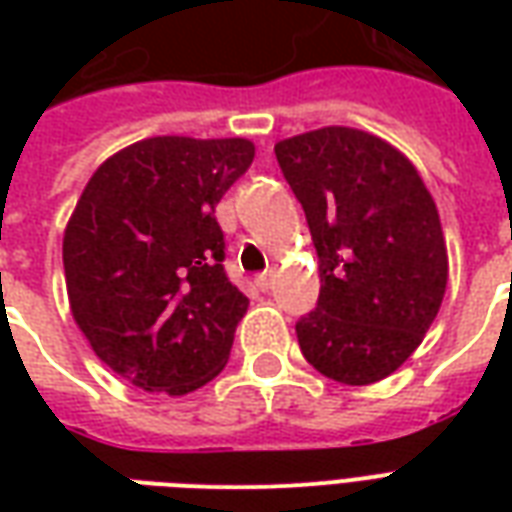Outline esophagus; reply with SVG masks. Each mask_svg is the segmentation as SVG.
<instances>
[{
    "mask_svg": "<svg viewBox=\"0 0 512 512\" xmlns=\"http://www.w3.org/2000/svg\"><path fill=\"white\" fill-rule=\"evenodd\" d=\"M255 285H257V290H263V293H266V290H271V285H274V279H271V274H268V271H263V274H257L255 277Z\"/></svg>",
    "mask_w": 512,
    "mask_h": 512,
    "instance_id": "1",
    "label": "esophagus"
}]
</instances>
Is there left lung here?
Masks as SVG:
<instances>
[{
  "mask_svg": "<svg viewBox=\"0 0 512 512\" xmlns=\"http://www.w3.org/2000/svg\"><path fill=\"white\" fill-rule=\"evenodd\" d=\"M279 169L310 224L321 293L296 323L304 359L340 384H376L417 351L447 288L436 202L384 139L329 126L282 139Z\"/></svg>",
  "mask_w": 512,
  "mask_h": 512,
  "instance_id": "left-lung-1",
  "label": "left lung"
}]
</instances>
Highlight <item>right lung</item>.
I'll return each instance as SVG.
<instances>
[{"instance_id": "right-lung-1", "label": "right lung", "mask_w": 512, "mask_h": 512, "mask_svg": "<svg viewBox=\"0 0 512 512\" xmlns=\"http://www.w3.org/2000/svg\"><path fill=\"white\" fill-rule=\"evenodd\" d=\"M252 158L238 136H153L106 158L76 202L62 238L73 318L145 392L186 395L227 365L249 299L213 211Z\"/></svg>"}]
</instances>
